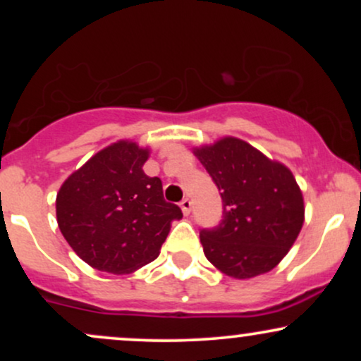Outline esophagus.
<instances>
[{
  "instance_id": "34e87169",
  "label": "esophagus",
  "mask_w": 361,
  "mask_h": 361,
  "mask_svg": "<svg viewBox=\"0 0 361 361\" xmlns=\"http://www.w3.org/2000/svg\"><path fill=\"white\" fill-rule=\"evenodd\" d=\"M180 207H181V212H183L185 215H188L190 212H192V200H190V198H183V200L180 202Z\"/></svg>"
}]
</instances>
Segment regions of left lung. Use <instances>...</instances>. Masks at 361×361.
<instances>
[{"label":"left lung","mask_w":361,"mask_h":361,"mask_svg":"<svg viewBox=\"0 0 361 361\" xmlns=\"http://www.w3.org/2000/svg\"><path fill=\"white\" fill-rule=\"evenodd\" d=\"M222 197V221L200 231L207 259L233 279L268 273L285 258L304 224V197L292 171L251 144L224 137L195 147Z\"/></svg>","instance_id":"8db88e82"}]
</instances>
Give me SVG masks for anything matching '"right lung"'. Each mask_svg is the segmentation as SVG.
Instances as JSON below:
<instances>
[{"label": "right lung", "mask_w": 361, "mask_h": 361, "mask_svg": "<svg viewBox=\"0 0 361 361\" xmlns=\"http://www.w3.org/2000/svg\"><path fill=\"white\" fill-rule=\"evenodd\" d=\"M147 147L118 140L90 157L61 186L57 224L94 270L127 275L159 255L180 207L164 200L163 183L144 173Z\"/></svg>", "instance_id": "1"}]
</instances>
